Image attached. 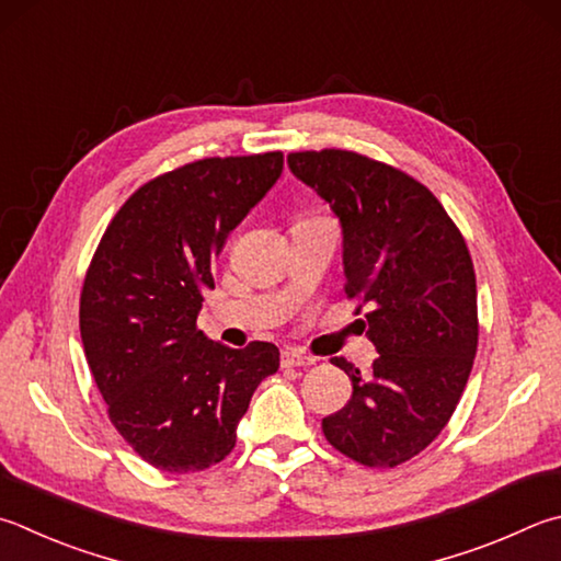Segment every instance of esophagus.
Wrapping results in <instances>:
<instances>
[{"label":"esophagus","mask_w":561,"mask_h":561,"mask_svg":"<svg viewBox=\"0 0 561 561\" xmlns=\"http://www.w3.org/2000/svg\"><path fill=\"white\" fill-rule=\"evenodd\" d=\"M307 365H313L311 355L301 353L297 348L282 351V368H307Z\"/></svg>","instance_id":"34e87169"}]
</instances>
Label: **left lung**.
Segmentation results:
<instances>
[{
	"instance_id": "1",
	"label": "left lung",
	"mask_w": 561,
	"mask_h": 561,
	"mask_svg": "<svg viewBox=\"0 0 561 561\" xmlns=\"http://www.w3.org/2000/svg\"><path fill=\"white\" fill-rule=\"evenodd\" d=\"M287 164L341 222L345 294L368 307L360 323L378 351L365 378L331 360L353 394L321 422L323 434L363 466H400L439 436L471 375V254L434 193L400 169L343 149L294 151Z\"/></svg>"
}]
</instances>
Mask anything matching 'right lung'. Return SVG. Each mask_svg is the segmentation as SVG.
Instances as JSON below:
<instances>
[{
    "instance_id": "1",
    "label": "right lung",
    "mask_w": 561,
    "mask_h": 561,
    "mask_svg": "<svg viewBox=\"0 0 561 561\" xmlns=\"http://www.w3.org/2000/svg\"><path fill=\"white\" fill-rule=\"evenodd\" d=\"M284 169L282 151L201 159L131 193L80 294V339L110 422L167 473L203 471L236 446L279 348H228L196 329L213 264Z\"/></svg>"
}]
</instances>
